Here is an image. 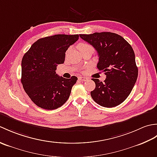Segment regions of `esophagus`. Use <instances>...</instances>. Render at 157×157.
<instances>
[{
	"mask_svg": "<svg viewBox=\"0 0 157 157\" xmlns=\"http://www.w3.org/2000/svg\"><path fill=\"white\" fill-rule=\"evenodd\" d=\"M78 79H79V80H80L82 82H85L88 79L87 78H86V77H82V76H79Z\"/></svg>",
	"mask_w": 157,
	"mask_h": 157,
	"instance_id": "esophagus-1",
	"label": "esophagus"
}]
</instances>
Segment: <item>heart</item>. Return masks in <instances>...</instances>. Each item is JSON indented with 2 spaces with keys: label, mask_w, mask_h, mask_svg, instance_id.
Masks as SVG:
<instances>
[{
  "label": "heart",
  "mask_w": 157,
  "mask_h": 157,
  "mask_svg": "<svg viewBox=\"0 0 157 157\" xmlns=\"http://www.w3.org/2000/svg\"><path fill=\"white\" fill-rule=\"evenodd\" d=\"M89 47H91L90 45H89L87 43H81V44H79L78 45V48L79 51H82V49H84L86 48H89Z\"/></svg>",
  "instance_id": "heart-1"
}]
</instances>
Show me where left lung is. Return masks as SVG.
<instances>
[{
	"instance_id": "1",
	"label": "left lung",
	"mask_w": 157,
	"mask_h": 157,
	"mask_svg": "<svg viewBox=\"0 0 157 157\" xmlns=\"http://www.w3.org/2000/svg\"><path fill=\"white\" fill-rule=\"evenodd\" d=\"M98 52L97 67L105 72L104 82L92 78L96 88L92 99L102 106L114 107L128 97L137 80L138 70L132 47L122 36L112 32L79 34Z\"/></svg>"
}]
</instances>
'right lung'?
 I'll return each mask as SVG.
<instances>
[{"label": "right lung", "instance_id": "add662e5", "mask_svg": "<svg viewBox=\"0 0 157 157\" xmlns=\"http://www.w3.org/2000/svg\"><path fill=\"white\" fill-rule=\"evenodd\" d=\"M78 34H56L38 40L23 56L21 84L26 94L39 107L54 110L67 101L78 78L56 73L65 61V52L78 40Z\"/></svg>", "mask_w": 157, "mask_h": 157}]
</instances>
